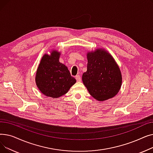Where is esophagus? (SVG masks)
<instances>
[{
    "label": "esophagus",
    "mask_w": 153,
    "mask_h": 153,
    "mask_svg": "<svg viewBox=\"0 0 153 153\" xmlns=\"http://www.w3.org/2000/svg\"><path fill=\"white\" fill-rule=\"evenodd\" d=\"M76 79L77 82H81V77L79 75H77L76 76Z\"/></svg>",
    "instance_id": "34e87169"
}]
</instances>
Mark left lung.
Listing matches in <instances>:
<instances>
[{
    "instance_id": "left-lung-1",
    "label": "left lung",
    "mask_w": 153,
    "mask_h": 153,
    "mask_svg": "<svg viewBox=\"0 0 153 153\" xmlns=\"http://www.w3.org/2000/svg\"><path fill=\"white\" fill-rule=\"evenodd\" d=\"M87 70L82 81L89 94L99 101L114 97L120 89L121 72L113 57L103 50L88 53Z\"/></svg>"
}]
</instances>
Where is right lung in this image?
<instances>
[{"mask_svg": "<svg viewBox=\"0 0 153 153\" xmlns=\"http://www.w3.org/2000/svg\"><path fill=\"white\" fill-rule=\"evenodd\" d=\"M59 56L60 53L56 51H53L50 56L45 54L36 71V85L47 97H61L76 82L68 68L59 61Z\"/></svg>", "mask_w": 153, "mask_h": 153, "instance_id": "add662e5", "label": "right lung"}]
</instances>
